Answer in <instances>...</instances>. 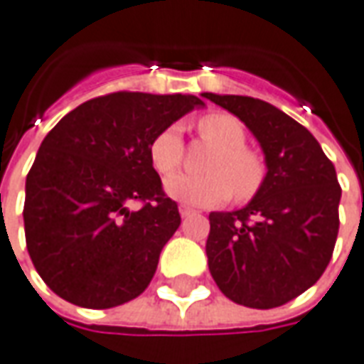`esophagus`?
<instances>
[{
	"label": "esophagus",
	"instance_id": "obj_1",
	"mask_svg": "<svg viewBox=\"0 0 364 364\" xmlns=\"http://www.w3.org/2000/svg\"><path fill=\"white\" fill-rule=\"evenodd\" d=\"M192 214H194V210H190V208L186 206H180V215H182V218H188V215Z\"/></svg>",
	"mask_w": 364,
	"mask_h": 364
}]
</instances>
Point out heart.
<instances>
[{"mask_svg": "<svg viewBox=\"0 0 364 364\" xmlns=\"http://www.w3.org/2000/svg\"><path fill=\"white\" fill-rule=\"evenodd\" d=\"M200 136L215 146L206 164V176L174 174L166 178L164 190L184 206L212 208L228 202L235 192L237 200H247L259 190L265 176L262 158L245 149L247 132L242 120L228 112H210L196 122ZM150 162L158 174L174 172L182 156V132L176 124L160 130L150 142Z\"/></svg>", "mask_w": 364, "mask_h": 364, "instance_id": "heart-1", "label": "heart"}]
</instances>
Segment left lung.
I'll return each instance as SVG.
<instances>
[{"label":"left lung","instance_id":"8db88e82","mask_svg":"<svg viewBox=\"0 0 364 364\" xmlns=\"http://www.w3.org/2000/svg\"><path fill=\"white\" fill-rule=\"evenodd\" d=\"M252 130L267 174L252 202L212 212L206 254L215 285L234 303L272 309L319 279L339 234L337 172L309 130L273 105L204 92Z\"/></svg>","mask_w":364,"mask_h":364}]
</instances>
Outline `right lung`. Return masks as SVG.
I'll return each mask as SVG.
<instances>
[{
    "label": "right lung",
    "mask_w": 364,
    "mask_h": 364,
    "mask_svg": "<svg viewBox=\"0 0 364 364\" xmlns=\"http://www.w3.org/2000/svg\"><path fill=\"white\" fill-rule=\"evenodd\" d=\"M204 102L194 95L112 92L65 114L25 180V242L65 301L109 309L139 297L180 225L150 142ZM130 201L143 208L130 210Z\"/></svg>",
    "instance_id": "right-lung-1"
}]
</instances>
